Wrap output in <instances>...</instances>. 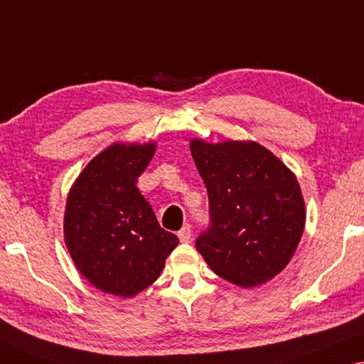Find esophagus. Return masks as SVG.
Instances as JSON below:
<instances>
[{"label":"esophagus","instance_id":"esophagus-1","mask_svg":"<svg viewBox=\"0 0 364 364\" xmlns=\"http://www.w3.org/2000/svg\"><path fill=\"white\" fill-rule=\"evenodd\" d=\"M178 239H181L182 242H188V240L192 239V226L190 225L183 226L181 231H178Z\"/></svg>","mask_w":364,"mask_h":364}]
</instances>
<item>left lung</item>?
Returning <instances> with one entry per match:
<instances>
[{"instance_id": "1", "label": "left lung", "mask_w": 364, "mask_h": 364, "mask_svg": "<svg viewBox=\"0 0 364 364\" xmlns=\"http://www.w3.org/2000/svg\"><path fill=\"white\" fill-rule=\"evenodd\" d=\"M208 192L210 225L198 252L216 275L237 287L265 283L283 270L303 236L299 183L270 151L254 141L190 143Z\"/></svg>"}]
</instances>
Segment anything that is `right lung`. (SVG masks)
I'll return each instance as SVG.
<instances>
[{"label": "right lung", "instance_id": "add662e5", "mask_svg": "<svg viewBox=\"0 0 364 364\" xmlns=\"http://www.w3.org/2000/svg\"><path fill=\"white\" fill-rule=\"evenodd\" d=\"M154 151L151 143L109 146L87 164L66 201V247L82 277L105 293L130 298L143 291L178 244L136 187Z\"/></svg>", "mask_w": 364, "mask_h": 364}]
</instances>
